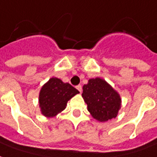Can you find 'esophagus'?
Returning a JSON list of instances; mask_svg holds the SVG:
<instances>
[{
  "mask_svg": "<svg viewBox=\"0 0 157 157\" xmlns=\"http://www.w3.org/2000/svg\"><path fill=\"white\" fill-rule=\"evenodd\" d=\"M76 88H77V90H78V91H79L80 93L82 92V86H81L80 84H78V86L76 87Z\"/></svg>",
  "mask_w": 157,
  "mask_h": 157,
  "instance_id": "obj_1",
  "label": "esophagus"
}]
</instances>
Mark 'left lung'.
Segmentation results:
<instances>
[{"instance_id": "left-lung-1", "label": "left lung", "mask_w": 157, "mask_h": 157, "mask_svg": "<svg viewBox=\"0 0 157 157\" xmlns=\"http://www.w3.org/2000/svg\"><path fill=\"white\" fill-rule=\"evenodd\" d=\"M82 96L91 115L101 122L116 117L121 107L120 94L100 78H90L83 85Z\"/></svg>"}]
</instances>
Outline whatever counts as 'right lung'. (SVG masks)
Here are the masks:
<instances>
[{
    "instance_id": "right-lung-1",
    "label": "right lung",
    "mask_w": 157,
    "mask_h": 157,
    "mask_svg": "<svg viewBox=\"0 0 157 157\" xmlns=\"http://www.w3.org/2000/svg\"><path fill=\"white\" fill-rule=\"evenodd\" d=\"M68 83H63L58 78H52L42 87L39 94V107L46 117H53L62 112L67 101L78 94Z\"/></svg>"
}]
</instances>
